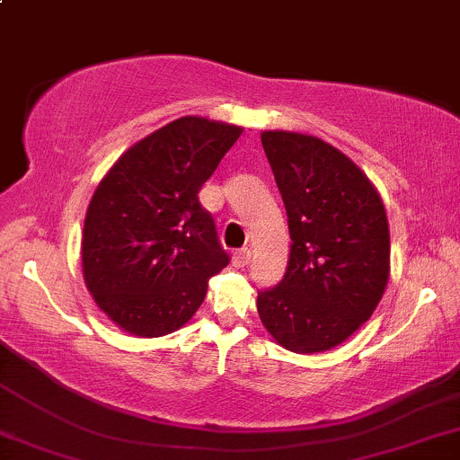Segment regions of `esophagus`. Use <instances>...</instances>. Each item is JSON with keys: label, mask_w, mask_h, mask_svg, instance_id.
<instances>
[{"label": "esophagus", "mask_w": 460, "mask_h": 460, "mask_svg": "<svg viewBox=\"0 0 460 460\" xmlns=\"http://www.w3.org/2000/svg\"><path fill=\"white\" fill-rule=\"evenodd\" d=\"M249 260H252V252H249L247 247H243L239 252H234V256H232V264H234L236 269H243V266L249 264Z\"/></svg>", "instance_id": "34e87169"}]
</instances>
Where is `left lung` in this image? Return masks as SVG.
I'll list each match as a JSON object with an SVG mask.
<instances>
[{
	"label": "left lung",
	"mask_w": 460,
	"mask_h": 460,
	"mask_svg": "<svg viewBox=\"0 0 460 460\" xmlns=\"http://www.w3.org/2000/svg\"><path fill=\"white\" fill-rule=\"evenodd\" d=\"M286 204L290 260L258 314L281 348L315 354L343 343L373 315L390 277L386 208L367 174L315 136L262 132Z\"/></svg>",
	"instance_id": "obj_1"
}]
</instances>
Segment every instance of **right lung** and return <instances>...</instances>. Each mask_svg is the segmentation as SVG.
I'll return each instance as SVG.
<instances>
[{"instance_id":"obj_1","label":"right lung","mask_w":460,"mask_h":460,"mask_svg":"<svg viewBox=\"0 0 460 460\" xmlns=\"http://www.w3.org/2000/svg\"><path fill=\"white\" fill-rule=\"evenodd\" d=\"M243 128L181 117L115 162L89 202L83 275L95 305L136 337L179 331L226 269L211 213L198 191Z\"/></svg>"}]
</instances>
